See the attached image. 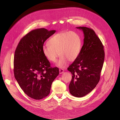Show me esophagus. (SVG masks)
<instances>
[{
  "label": "esophagus",
  "instance_id": "esophagus-1",
  "mask_svg": "<svg viewBox=\"0 0 120 120\" xmlns=\"http://www.w3.org/2000/svg\"><path fill=\"white\" fill-rule=\"evenodd\" d=\"M64 72V69H59V73H60V74H63Z\"/></svg>",
  "mask_w": 120,
  "mask_h": 120
}]
</instances>
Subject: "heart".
Here are the masks:
<instances>
[{
	"label": "heart",
	"instance_id": "obj_1",
	"mask_svg": "<svg viewBox=\"0 0 120 120\" xmlns=\"http://www.w3.org/2000/svg\"><path fill=\"white\" fill-rule=\"evenodd\" d=\"M47 44L42 48L44 56L51 62H55L60 56L57 65L63 68L68 61L73 62L77 58L81 50L82 40L75 32L62 31L51 37Z\"/></svg>",
	"mask_w": 120,
	"mask_h": 120
}]
</instances>
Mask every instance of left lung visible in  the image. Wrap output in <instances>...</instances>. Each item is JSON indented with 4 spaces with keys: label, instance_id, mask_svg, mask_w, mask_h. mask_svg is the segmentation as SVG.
<instances>
[{
    "label": "left lung",
    "instance_id": "8db88e82",
    "mask_svg": "<svg viewBox=\"0 0 120 120\" xmlns=\"http://www.w3.org/2000/svg\"><path fill=\"white\" fill-rule=\"evenodd\" d=\"M83 31V45L77 58L68 67L72 75L69 85L70 93L82 97L96 86L105 59L104 45L95 32L86 27H77Z\"/></svg>",
    "mask_w": 120,
    "mask_h": 120
}]
</instances>
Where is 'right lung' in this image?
Listing matches in <instances>:
<instances>
[{
	"instance_id": "right-lung-1",
	"label": "right lung",
	"mask_w": 120,
	"mask_h": 120,
	"mask_svg": "<svg viewBox=\"0 0 120 120\" xmlns=\"http://www.w3.org/2000/svg\"><path fill=\"white\" fill-rule=\"evenodd\" d=\"M55 32L44 28L33 30L20 40L15 50V77L24 92L34 99H42L49 94L59 74L58 68L51 67L42 52L44 42Z\"/></svg>"
}]
</instances>
